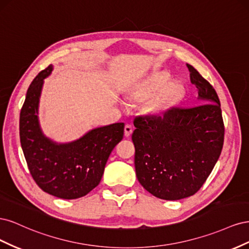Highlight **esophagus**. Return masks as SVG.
Returning <instances> with one entry per match:
<instances>
[{
  "label": "esophagus",
  "mask_w": 249,
  "mask_h": 249,
  "mask_svg": "<svg viewBox=\"0 0 249 249\" xmlns=\"http://www.w3.org/2000/svg\"><path fill=\"white\" fill-rule=\"evenodd\" d=\"M132 132H133V126L129 124H126L125 126H124V135L126 137H129L130 135L132 134Z\"/></svg>",
  "instance_id": "esophagus-1"
}]
</instances>
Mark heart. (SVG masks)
Masks as SVG:
<instances>
[{"label":"heart","instance_id":"b5f03b06","mask_svg":"<svg viewBox=\"0 0 249 249\" xmlns=\"http://www.w3.org/2000/svg\"><path fill=\"white\" fill-rule=\"evenodd\" d=\"M171 81V78L167 73H160L156 76L149 84L141 89L137 92V97H146L154 94L155 92L160 91L163 88L168 85ZM167 88V87H166ZM184 87L179 83H175V84L169 85L166 89H164L161 93L158 94L152 100L148 105V109L153 113H161L166 110L171 104L182 99L184 95Z\"/></svg>","mask_w":249,"mask_h":249}]
</instances>
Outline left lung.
I'll use <instances>...</instances> for the list:
<instances>
[{"label": "left lung", "instance_id": "8db88e82", "mask_svg": "<svg viewBox=\"0 0 249 249\" xmlns=\"http://www.w3.org/2000/svg\"><path fill=\"white\" fill-rule=\"evenodd\" d=\"M191 83L206 104L138 115L132 134L139 183L154 196L178 200L196 193L221 154L224 124L215 89L190 64Z\"/></svg>", "mask_w": 249, "mask_h": 249}]
</instances>
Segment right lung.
Masks as SVG:
<instances>
[{
    "label": "right lung",
    "mask_w": 249,
    "mask_h": 249,
    "mask_svg": "<svg viewBox=\"0 0 249 249\" xmlns=\"http://www.w3.org/2000/svg\"><path fill=\"white\" fill-rule=\"evenodd\" d=\"M49 65L30 85L19 115V138L30 173L40 189L53 196L76 199L100 184L108 158L123 139L124 124L97 127L81 139L56 144L42 135L38 124V102Z\"/></svg>",
    "instance_id": "obj_1"
}]
</instances>
